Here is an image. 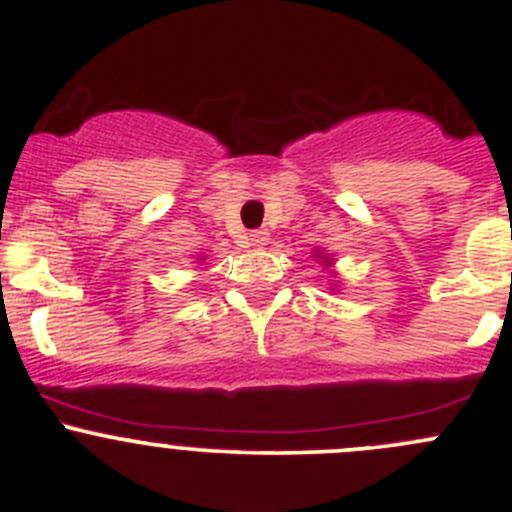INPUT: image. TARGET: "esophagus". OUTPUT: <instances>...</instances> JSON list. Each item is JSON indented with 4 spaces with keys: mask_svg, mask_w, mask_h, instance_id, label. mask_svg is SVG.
<instances>
[{
    "mask_svg": "<svg viewBox=\"0 0 512 512\" xmlns=\"http://www.w3.org/2000/svg\"><path fill=\"white\" fill-rule=\"evenodd\" d=\"M270 242V232L267 230H252L250 232V245L252 247H265Z\"/></svg>",
    "mask_w": 512,
    "mask_h": 512,
    "instance_id": "esophagus-1",
    "label": "esophagus"
}]
</instances>
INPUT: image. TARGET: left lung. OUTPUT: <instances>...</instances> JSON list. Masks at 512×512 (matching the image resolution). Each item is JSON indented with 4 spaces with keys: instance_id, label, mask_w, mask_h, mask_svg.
Wrapping results in <instances>:
<instances>
[{
    "instance_id": "1",
    "label": "left lung",
    "mask_w": 512,
    "mask_h": 512,
    "mask_svg": "<svg viewBox=\"0 0 512 512\" xmlns=\"http://www.w3.org/2000/svg\"><path fill=\"white\" fill-rule=\"evenodd\" d=\"M319 257V255H317ZM324 265H327L329 267V260H327V257H324Z\"/></svg>"
}]
</instances>
